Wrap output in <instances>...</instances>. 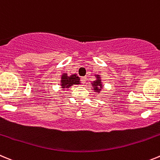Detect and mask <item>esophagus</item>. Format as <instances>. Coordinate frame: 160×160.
Masks as SVG:
<instances>
[{
	"mask_svg": "<svg viewBox=\"0 0 160 160\" xmlns=\"http://www.w3.org/2000/svg\"><path fill=\"white\" fill-rule=\"evenodd\" d=\"M86 80H87V77H82L81 79H80V80H81V82L83 83H86Z\"/></svg>",
	"mask_w": 160,
	"mask_h": 160,
	"instance_id": "obj_1",
	"label": "esophagus"
}]
</instances>
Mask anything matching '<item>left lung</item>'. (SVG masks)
<instances>
[{
	"label": "left lung",
	"instance_id": "1",
	"mask_svg": "<svg viewBox=\"0 0 160 160\" xmlns=\"http://www.w3.org/2000/svg\"><path fill=\"white\" fill-rule=\"evenodd\" d=\"M96 77V80L95 81H93V83H92V87H93V90L95 91V92H98L99 93L102 88V81H101V78L100 76H95Z\"/></svg>",
	"mask_w": 160,
	"mask_h": 160
}]
</instances>
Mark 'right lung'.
Masks as SVG:
<instances>
[{
  "label": "right lung",
  "instance_id": "add662e5",
  "mask_svg": "<svg viewBox=\"0 0 160 160\" xmlns=\"http://www.w3.org/2000/svg\"><path fill=\"white\" fill-rule=\"evenodd\" d=\"M80 77H77V74L68 76L67 73H64L62 76L61 80V86L63 89L68 88L73 84H80Z\"/></svg>",
  "mask_w": 160,
  "mask_h": 160
}]
</instances>
